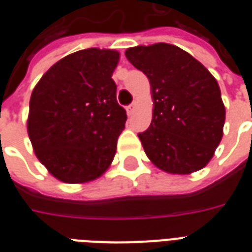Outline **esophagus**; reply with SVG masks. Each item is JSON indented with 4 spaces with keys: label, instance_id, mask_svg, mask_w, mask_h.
<instances>
[{
    "label": "esophagus",
    "instance_id": "34e87169",
    "mask_svg": "<svg viewBox=\"0 0 252 252\" xmlns=\"http://www.w3.org/2000/svg\"><path fill=\"white\" fill-rule=\"evenodd\" d=\"M133 112H135V102H133V104L128 105V106H126V113H128V115L131 116L132 113H133Z\"/></svg>",
    "mask_w": 252,
    "mask_h": 252
}]
</instances>
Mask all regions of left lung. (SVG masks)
<instances>
[{
	"mask_svg": "<svg viewBox=\"0 0 252 252\" xmlns=\"http://www.w3.org/2000/svg\"><path fill=\"white\" fill-rule=\"evenodd\" d=\"M126 57L151 83L153 121L139 133L150 160L171 174H190L205 167L221 142L225 121L215 77L173 44L133 47Z\"/></svg>",
	"mask_w": 252,
	"mask_h": 252,
	"instance_id": "8db88e82",
	"label": "left lung"
}]
</instances>
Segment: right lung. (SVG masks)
<instances>
[{
	"instance_id": "add662e5",
	"label": "right lung",
	"mask_w": 252,
	"mask_h": 252,
	"mask_svg": "<svg viewBox=\"0 0 252 252\" xmlns=\"http://www.w3.org/2000/svg\"><path fill=\"white\" fill-rule=\"evenodd\" d=\"M119 58L117 51L99 48L70 54L32 92L28 135L36 157L58 180L93 181L115 158L126 120L112 79Z\"/></svg>"
}]
</instances>
